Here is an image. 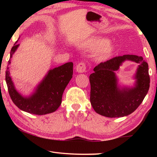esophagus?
Instances as JSON below:
<instances>
[{
	"label": "esophagus",
	"instance_id": "esophagus-1",
	"mask_svg": "<svg viewBox=\"0 0 157 157\" xmlns=\"http://www.w3.org/2000/svg\"><path fill=\"white\" fill-rule=\"evenodd\" d=\"M86 64H85L83 62H80L79 63L78 65H77L76 66V71L78 73H84L86 72Z\"/></svg>",
	"mask_w": 157,
	"mask_h": 157
}]
</instances>
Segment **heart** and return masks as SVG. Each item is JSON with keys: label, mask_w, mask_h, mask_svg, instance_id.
I'll return each instance as SVG.
<instances>
[{"label": "heart", "mask_w": 157, "mask_h": 157, "mask_svg": "<svg viewBox=\"0 0 157 157\" xmlns=\"http://www.w3.org/2000/svg\"><path fill=\"white\" fill-rule=\"evenodd\" d=\"M82 46L86 49L97 50L98 56L102 59L108 57L114 50L113 45L109 43L108 39L99 37L87 39L82 43Z\"/></svg>", "instance_id": "heart-1"}]
</instances>
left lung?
Instances as JSON below:
<instances>
[{"label":"left lung","mask_w":157,"mask_h":157,"mask_svg":"<svg viewBox=\"0 0 157 157\" xmlns=\"http://www.w3.org/2000/svg\"><path fill=\"white\" fill-rule=\"evenodd\" d=\"M139 63L134 87H120L115 72L125 60ZM89 76L90 102L95 111L108 118L128 116L141 104L150 88L148 64L142 57L124 55L102 62Z\"/></svg>","instance_id":"8db88e82"}]
</instances>
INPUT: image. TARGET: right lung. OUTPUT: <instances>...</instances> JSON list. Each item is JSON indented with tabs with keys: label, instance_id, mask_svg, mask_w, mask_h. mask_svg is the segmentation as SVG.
<instances>
[{
	"label": "right lung",
	"instance_id": "add662e5",
	"mask_svg": "<svg viewBox=\"0 0 157 157\" xmlns=\"http://www.w3.org/2000/svg\"><path fill=\"white\" fill-rule=\"evenodd\" d=\"M16 42L10 52L8 66L5 72L9 94L17 107L25 112L35 115H45L56 111L62 103V95L66 86L73 78V62H68L53 69H50L41 82L29 96H23L16 89L10 77L9 65L11 58L19 46Z\"/></svg>",
	"mask_w": 157,
	"mask_h": 157
}]
</instances>
